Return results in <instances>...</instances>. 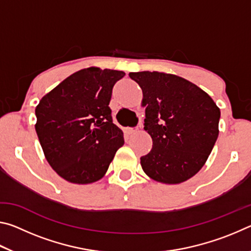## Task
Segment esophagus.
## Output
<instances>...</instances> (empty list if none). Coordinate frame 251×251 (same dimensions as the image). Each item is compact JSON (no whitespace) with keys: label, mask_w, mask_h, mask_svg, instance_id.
Listing matches in <instances>:
<instances>
[{"label":"esophagus","mask_w":251,"mask_h":251,"mask_svg":"<svg viewBox=\"0 0 251 251\" xmlns=\"http://www.w3.org/2000/svg\"><path fill=\"white\" fill-rule=\"evenodd\" d=\"M137 130H138L137 127H126V128L124 129L125 134H127V135L134 134V133H136V131H137Z\"/></svg>","instance_id":"34e87169"}]
</instances>
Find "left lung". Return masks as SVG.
<instances>
[{
  "label": "left lung",
  "mask_w": 251,
  "mask_h": 251,
  "mask_svg": "<svg viewBox=\"0 0 251 251\" xmlns=\"http://www.w3.org/2000/svg\"><path fill=\"white\" fill-rule=\"evenodd\" d=\"M143 91L144 129L152 148L141 157L143 171L163 184L176 185L201 171L219 134L220 109L197 85L163 72L129 73Z\"/></svg>",
  "instance_id": "8db88e82"
}]
</instances>
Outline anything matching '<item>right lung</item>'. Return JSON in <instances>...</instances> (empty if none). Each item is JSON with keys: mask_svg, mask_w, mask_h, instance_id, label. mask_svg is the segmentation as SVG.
Listing matches in <instances>:
<instances>
[{"mask_svg": "<svg viewBox=\"0 0 251 251\" xmlns=\"http://www.w3.org/2000/svg\"><path fill=\"white\" fill-rule=\"evenodd\" d=\"M123 71L87 67L70 75L42 97L35 130L46 160L72 184L101 179L124 134L113 124L109 101Z\"/></svg>", "mask_w": 251, "mask_h": 251, "instance_id": "add662e5", "label": "right lung"}]
</instances>
